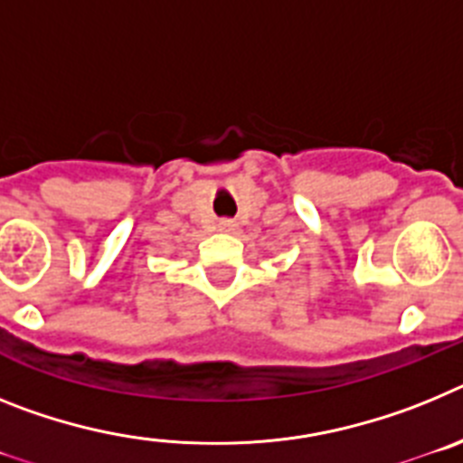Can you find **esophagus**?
Returning a JSON list of instances; mask_svg holds the SVG:
<instances>
[{
	"instance_id": "34e87169",
	"label": "esophagus",
	"mask_w": 463,
	"mask_h": 463,
	"mask_svg": "<svg viewBox=\"0 0 463 463\" xmlns=\"http://www.w3.org/2000/svg\"><path fill=\"white\" fill-rule=\"evenodd\" d=\"M216 231H219V232H231V231H235V223H232L231 219H221L219 223H216Z\"/></svg>"
}]
</instances>
